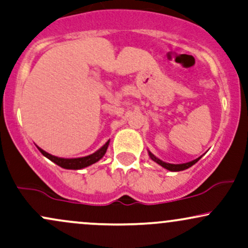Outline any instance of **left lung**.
Listing matches in <instances>:
<instances>
[{"instance_id":"obj_1","label":"left lung","mask_w":248,"mask_h":248,"mask_svg":"<svg viewBox=\"0 0 248 248\" xmlns=\"http://www.w3.org/2000/svg\"><path fill=\"white\" fill-rule=\"evenodd\" d=\"M148 154H149V157L152 158V160H153L154 162H156V163L160 164L161 167H163L164 169L169 170V171H182V170H186V169H187V168L192 167L195 163H197V162H198L199 160H201V157H202V156H201V157L196 158V160H193V161L186 162V163L172 164V163H167V162L160 160V158L156 157V156L154 155V154H153L152 152H149V150H148Z\"/></svg>"}]
</instances>
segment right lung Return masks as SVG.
<instances>
[{
    "mask_svg": "<svg viewBox=\"0 0 248 248\" xmlns=\"http://www.w3.org/2000/svg\"><path fill=\"white\" fill-rule=\"evenodd\" d=\"M109 146V140H108L106 143L104 144L101 148H99L95 153L91 154V155L82 156V157H75V158H64V157H58V156L51 155V154L46 153L45 150H43L42 148H38V150L41 152L43 155L46 158H49L50 161H52L53 163H56L57 166L64 168V169H70V170H79L84 169V168L92 166L101 160L104 157V155L107 152V148Z\"/></svg>",
    "mask_w": 248,
    "mask_h": 248,
    "instance_id": "right-lung-1",
    "label": "right lung"
}]
</instances>
